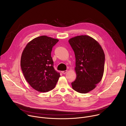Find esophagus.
<instances>
[{"instance_id":"34e87169","label":"esophagus","mask_w":126,"mask_h":126,"mask_svg":"<svg viewBox=\"0 0 126 126\" xmlns=\"http://www.w3.org/2000/svg\"><path fill=\"white\" fill-rule=\"evenodd\" d=\"M61 72H62V73H63V74H65V73H66L67 72V70H66V71H63Z\"/></svg>"}]
</instances>
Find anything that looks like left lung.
I'll list each match as a JSON object with an SVG mask.
<instances>
[{
	"label": "left lung",
	"instance_id": "obj_1",
	"mask_svg": "<svg viewBox=\"0 0 126 126\" xmlns=\"http://www.w3.org/2000/svg\"><path fill=\"white\" fill-rule=\"evenodd\" d=\"M76 58L75 80L72 82L75 91L87 93L93 90L103 77L105 54L99 43L87 35L77 36L69 40Z\"/></svg>",
	"mask_w": 126,
	"mask_h": 126
}]
</instances>
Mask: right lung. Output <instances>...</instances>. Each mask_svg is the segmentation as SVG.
Segmentation results:
<instances>
[{"instance_id": "1", "label": "right lung", "mask_w": 126, "mask_h": 126, "mask_svg": "<svg viewBox=\"0 0 126 126\" xmlns=\"http://www.w3.org/2000/svg\"><path fill=\"white\" fill-rule=\"evenodd\" d=\"M58 40L46 36L35 38L24 48L21 58L22 73L36 90L47 92L55 88L60 73L53 67L51 53Z\"/></svg>"}]
</instances>
